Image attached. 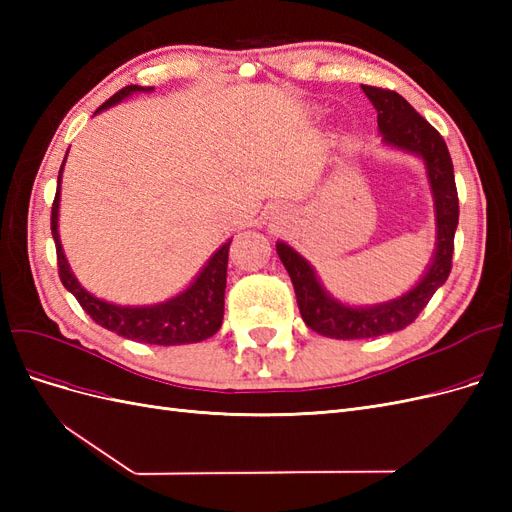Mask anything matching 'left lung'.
Wrapping results in <instances>:
<instances>
[{"label": "left lung", "instance_id": "left-lung-1", "mask_svg": "<svg viewBox=\"0 0 512 512\" xmlns=\"http://www.w3.org/2000/svg\"><path fill=\"white\" fill-rule=\"evenodd\" d=\"M378 111V130L384 145L423 158L436 207V254L423 280L404 297L371 307H348L322 288L314 267L286 243H277V254L290 275L299 312L312 331L333 339H367L406 329L423 312L429 299L451 275L455 230L459 224V198L453 160L444 138L418 115L397 91L361 85Z\"/></svg>", "mask_w": 512, "mask_h": 512}]
</instances>
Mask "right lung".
I'll list each match as a JSON object with an SVG mask.
<instances>
[{"instance_id": "obj_1", "label": "right lung", "mask_w": 512, "mask_h": 512, "mask_svg": "<svg viewBox=\"0 0 512 512\" xmlns=\"http://www.w3.org/2000/svg\"><path fill=\"white\" fill-rule=\"evenodd\" d=\"M134 91H153V87H141V85L123 87L113 98H108L96 113L121 102L123 98H128L130 94H134ZM61 173H64V164L59 168L57 192L53 200V209H51V232H53L55 250H57L59 280L74 294L76 301H79L81 307L89 314V318L98 322L100 327L113 331L121 337L134 339V342H141V344H156V346L196 344L218 333L224 318V290H226L230 241L224 243L220 250L209 258L205 269L198 273L196 280L183 292H179L177 297L158 305H143V307L106 303L94 297V294L87 292L79 284V280H76L74 273L70 271L64 250H61V241L57 232Z\"/></svg>"}]
</instances>
